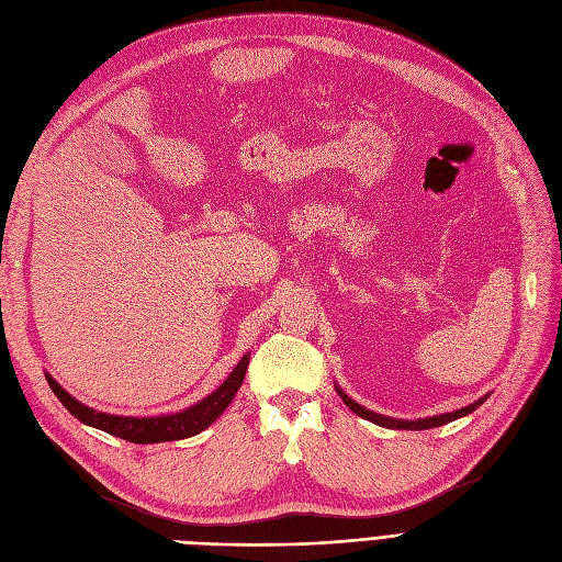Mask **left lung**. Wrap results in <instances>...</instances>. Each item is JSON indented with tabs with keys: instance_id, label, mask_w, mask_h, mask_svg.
<instances>
[{
	"instance_id": "1",
	"label": "left lung",
	"mask_w": 562,
	"mask_h": 562,
	"mask_svg": "<svg viewBox=\"0 0 562 562\" xmlns=\"http://www.w3.org/2000/svg\"><path fill=\"white\" fill-rule=\"evenodd\" d=\"M336 386V391H338V395L342 397V403L350 407L357 416H361V418H366V420H370V423H375V425H382V427H391V430H430V427H439V425H446V423H450V420H458V418H462V416H469L471 412H475L480 405L485 403V400L490 397V393L487 395H483V397H477L475 403H471L469 407H462V409H456V412H448V414H437V416H427V418H416V420H405V418H391V416H384V414H378V412H370V409H366L363 405H359L357 400H352L350 395H347L338 384H334Z\"/></svg>"
}]
</instances>
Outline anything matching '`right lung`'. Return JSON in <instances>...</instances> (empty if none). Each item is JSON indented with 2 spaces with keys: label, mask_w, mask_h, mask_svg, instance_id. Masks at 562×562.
<instances>
[{
  "label": "right lung",
  "mask_w": 562,
  "mask_h": 562,
  "mask_svg": "<svg viewBox=\"0 0 562 562\" xmlns=\"http://www.w3.org/2000/svg\"><path fill=\"white\" fill-rule=\"evenodd\" d=\"M249 357L251 355L247 352L231 370V375L192 407L173 412V414H159V416H119V414L98 412L85 403H79V400L72 397L55 378L49 375V372H45V380L49 389L55 391V395L61 400V405L85 425L98 427L102 432H110L132 443H162V441H178V439L194 437L215 423L233 403L239 386H243Z\"/></svg>",
  "instance_id": "obj_1"
}]
</instances>
